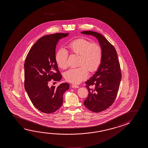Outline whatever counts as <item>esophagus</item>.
Masks as SVG:
<instances>
[{
  "mask_svg": "<svg viewBox=\"0 0 148 148\" xmlns=\"http://www.w3.org/2000/svg\"><path fill=\"white\" fill-rule=\"evenodd\" d=\"M72 87L73 88H79V86H77V85L73 84V85H72Z\"/></svg>",
  "mask_w": 148,
  "mask_h": 148,
  "instance_id": "esophagus-1",
  "label": "esophagus"
}]
</instances>
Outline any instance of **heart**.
Instances as JSON below:
<instances>
[{"label":"heart","mask_w":148,"mask_h":148,"mask_svg":"<svg viewBox=\"0 0 148 148\" xmlns=\"http://www.w3.org/2000/svg\"><path fill=\"white\" fill-rule=\"evenodd\" d=\"M71 53L79 55V67L71 68L64 74L66 80L74 84H79L87 77L88 71L95 72L102 62L103 51L101 46L97 43L84 38H79L68 44ZM68 53L63 48L59 49L56 54V61L59 68L65 69L68 66Z\"/></svg>","instance_id":"obj_1"}]
</instances>
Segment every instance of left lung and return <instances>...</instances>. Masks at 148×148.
<instances>
[{
  "label": "left lung",
  "instance_id": "left-lung-1",
  "mask_svg": "<svg viewBox=\"0 0 148 148\" xmlns=\"http://www.w3.org/2000/svg\"><path fill=\"white\" fill-rule=\"evenodd\" d=\"M81 33L95 36L102 47V62L97 71L86 82L89 94L84 102L90 111L99 112L110 106L116 98L121 79L120 66L116 49L103 35L91 31ZM90 85H95V89L90 88Z\"/></svg>",
  "mask_w": 148,
  "mask_h": 148
}]
</instances>
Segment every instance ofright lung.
<instances>
[{"label": "right lung", "instance_id": "add662e5", "mask_svg": "<svg viewBox=\"0 0 148 148\" xmlns=\"http://www.w3.org/2000/svg\"><path fill=\"white\" fill-rule=\"evenodd\" d=\"M69 33H56L42 36L30 49L24 64L25 89L34 107L40 112L51 114L61 106L63 93L69 84L62 83L49 87L51 79L62 78L55 59L56 45Z\"/></svg>", "mask_w": 148, "mask_h": 148}]
</instances>
